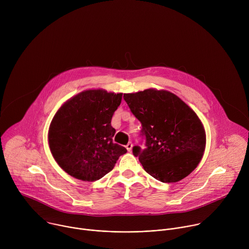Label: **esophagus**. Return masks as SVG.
<instances>
[{
    "mask_svg": "<svg viewBox=\"0 0 249 249\" xmlns=\"http://www.w3.org/2000/svg\"><path fill=\"white\" fill-rule=\"evenodd\" d=\"M132 148H133V144L131 143V142H129V143L126 145V149L128 152H131L132 151Z\"/></svg>",
    "mask_w": 249,
    "mask_h": 249,
    "instance_id": "obj_1",
    "label": "esophagus"
}]
</instances>
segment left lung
Here are the masks:
<instances>
[{"label":"left lung","mask_w":249,"mask_h":249,"mask_svg":"<svg viewBox=\"0 0 249 249\" xmlns=\"http://www.w3.org/2000/svg\"><path fill=\"white\" fill-rule=\"evenodd\" d=\"M124 99L142 123L141 132L146 137L145 150L133 148L144 169L164 183L188 176L199 164L206 148V132L195 111L164 89L124 93Z\"/></svg>","instance_id":"obj_1"}]
</instances>
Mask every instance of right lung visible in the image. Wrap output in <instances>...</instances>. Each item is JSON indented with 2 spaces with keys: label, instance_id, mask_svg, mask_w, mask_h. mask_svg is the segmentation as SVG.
I'll list each match as a JSON object with an SVG mask.
<instances>
[{
  "label": "right lung",
  "instance_id": "obj_1",
  "mask_svg": "<svg viewBox=\"0 0 249 249\" xmlns=\"http://www.w3.org/2000/svg\"><path fill=\"white\" fill-rule=\"evenodd\" d=\"M123 93L87 89L64 102L48 131L51 154L69 175L95 181L111 171L127 150L113 143V113Z\"/></svg>",
  "mask_w": 249,
  "mask_h": 249
}]
</instances>
